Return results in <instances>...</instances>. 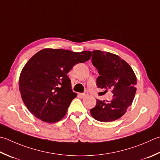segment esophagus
I'll use <instances>...</instances> for the list:
<instances>
[{
	"instance_id": "34e87169",
	"label": "esophagus",
	"mask_w": 160,
	"mask_h": 160,
	"mask_svg": "<svg viewBox=\"0 0 160 160\" xmlns=\"http://www.w3.org/2000/svg\"><path fill=\"white\" fill-rule=\"evenodd\" d=\"M80 95L81 96V97H82V98H84V97H86L87 95H88V93H87V92H84V93H80Z\"/></svg>"
}]
</instances>
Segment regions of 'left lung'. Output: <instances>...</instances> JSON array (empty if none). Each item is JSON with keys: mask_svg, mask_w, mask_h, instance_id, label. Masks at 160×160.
I'll list each match as a JSON object with an SVG mask.
<instances>
[{"mask_svg": "<svg viewBox=\"0 0 160 160\" xmlns=\"http://www.w3.org/2000/svg\"><path fill=\"white\" fill-rule=\"evenodd\" d=\"M92 52V64L100 75L96 85L105 89L104 92L112 90L113 98L109 102L96 99V105L90 113L97 121H113L121 118L132 104L137 90L136 76L119 56L98 50Z\"/></svg>", "mask_w": 160, "mask_h": 160, "instance_id": "1", "label": "left lung"}]
</instances>
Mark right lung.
<instances>
[{
	"instance_id": "right-lung-1",
	"label": "right lung",
	"mask_w": 160,
	"mask_h": 160,
	"mask_svg": "<svg viewBox=\"0 0 160 160\" xmlns=\"http://www.w3.org/2000/svg\"><path fill=\"white\" fill-rule=\"evenodd\" d=\"M92 52L46 48L31 58L22 70L19 91L34 117L47 123L60 121L77 94L67 76L73 66L88 61Z\"/></svg>"
}]
</instances>
